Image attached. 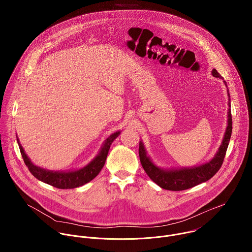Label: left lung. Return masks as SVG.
<instances>
[{"label":"left lung","mask_w":252,"mask_h":252,"mask_svg":"<svg viewBox=\"0 0 252 252\" xmlns=\"http://www.w3.org/2000/svg\"><path fill=\"white\" fill-rule=\"evenodd\" d=\"M212 74L215 77L222 78V76L218 73L216 69L212 71ZM224 84L227 86V83L225 81H224ZM227 92L229 97L228 105H229V108H231L230 94L228 90ZM227 123L228 125L226 128L224 138L222 140V144L218 148V151L216 152L215 157L211 161L197 167L171 169V170L161 169L151 161L149 156L146 154L143 142H140L139 155H140V160L145 173L150 178V180L154 181L161 188L172 190V191H181V190L189 189L202 182L211 180L222 166V163L224 161V157L226 154V150L228 148V144L232 135V114H231L230 108L228 109Z\"/></svg>","instance_id":"left-lung-1"}]
</instances>
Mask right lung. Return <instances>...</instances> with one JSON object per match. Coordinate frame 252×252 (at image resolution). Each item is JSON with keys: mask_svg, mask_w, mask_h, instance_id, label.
I'll return each instance as SVG.
<instances>
[{"mask_svg": "<svg viewBox=\"0 0 252 252\" xmlns=\"http://www.w3.org/2000/svg\"><path fill=\"white\" fill-rule=\"evenodd\" d=\"M120 131H117L113 134H111L108 139L105 141L100 152L98 155L85 167L75 170V171H69V172H54L42 169L40 167H37L34 165L31 160L26 155L23 147L19 144V140L17 138V143L19 145V149L22 155V158L24 160V163L28 167L31 174L40 181L47 183L53 187L59 188V189H72L76 188L79 186L84 185L85 183L91 181L95 179L98 174L103 169L106 159L108 156L109 147L112 144V142L119 136Z\"/></svg>", "mask_w": 252, "mask_h": 252, "instance_id": "obj_1", "label": "right lung"}]
</instances>
